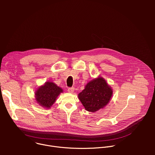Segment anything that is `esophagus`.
Wrapping results in <instances>:
<instances>
[{
  "instance_id": "esophagus-1",
  "label": "esophagus",
  "mask_w": 155,
  "mask_h": 155,
  "mask_svg": "<svg viewBox=\"0 0 155 155\" xmlns=\"http://www.w3.org/2000/svg\"><path fill=\"white\" fill-rule=\"evenodd\" d=\"M68 91L69 93H73L74 92V87H70L69 88Z\"/></svg>"
}]
</instances>
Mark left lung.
I'll return each instance as SVG.
<instances>
[{
  "mask_svg": "<svg viewBox=\"0 0 155 155\" xmlns=\"http://www.w3.org/2000/svg\"><path fill=\"white\" fill-rule=\"evenodd\" d=\"M112 95L111 86L104 78L98 77L88 82L78 97L86 110L96 112L109 103Z\"/></svg>",
  "mask_w": 155,
  "mask_h": 155,
  "instance_id": "1",
  "label": "left lung"
}]
</instances>
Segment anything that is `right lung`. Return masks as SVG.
I'll return each mask as SVG.
<instances>
[{
    "label": "right lung",
    "instance_id": "obj_1",
    "mask_svg": "<svg viewBox=\"0 0 155 155\" xmlns=\"http://www.w3.org/2000/svg\"><path fill=\"white\" fill-rule=\"evenodd\" d=\"M63 90L52 81H47L35 91V99L42 107L49 109L56 102Z\"/></svg>",
    "mask_w": 155,
    "mask_h": 155
}]
</instances>
